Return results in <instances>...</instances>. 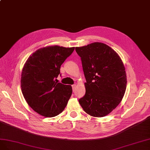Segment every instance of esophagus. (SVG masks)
<instances>
[{
    "label": "esophagus",
    "mask_w": 150,
    "mask_h": 150,
    "mask_svg": "<svg viewBox=\"0 0 150 150\" xmlns=\"http://www.w3.org/2000/svg\"><path fill=\"white\" fill-rule=\"evenodd\" d=\"M76 85H75V84H74V85H72L73 91H75V88H76Z\"/></svg>",
    "instance_id": "esophagus-1"
}]
</instances>
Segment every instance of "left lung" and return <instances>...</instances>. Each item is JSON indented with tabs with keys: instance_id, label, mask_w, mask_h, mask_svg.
<instances>
[{
	"instance_id": "obj_1",
	"label": "left lung",
	"mask_w": 150,
	"mask_h": 150,
	"mask_svg": "<svg viewBox=\"0 0 150 150\" xmlns=\"http://www.w3.org/2000/svg\"><path fill=\"white\" fill-rule=\"evenodd\" d=\"M81 57L86 82L85 95L79 102L87 114L102 117L117 108L127 85L121 57L110 46L100 42L76 47Z\"/></svg>"
}]
</instances>
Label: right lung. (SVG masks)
Returning <instances> with one entry per match:
<instances>
[{
  "instance_id": "1",
  "label": "right lung",
  "mask_w": 150,
  "mask_h": 150,
  "mask_svg": "<svg viewBox=\"0 0 150 150\" xmlns=\"http://www.w3.org/2000/svg\"><path fill=\"white\" fill-rule=\"evenodd\" d=\"M75 47L58 45L41 48L25 62L21 78V87L28 104L46 117L62 112L71 96L72 87L58 83L60 67Z\"/></svg>"
}]
</instances>
